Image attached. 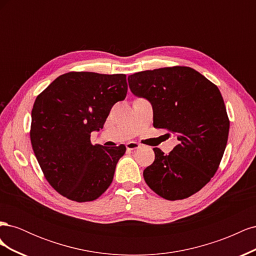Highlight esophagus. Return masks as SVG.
I'll list each match as a JSON object with an SVG mask.
<instances>
[{
  "mask_svg": "<svg viewBox=\"0 0 256 256\" xmlns=\"http://www.w3.org/2000/svg\"><path fill=\"white\" fill-rule=\"evenodd\" d=\"M140 146H141V145L138 144V143H136V142H129V143L126 144V147H127L128 150H138V148H140Z\"/></svg>",
  "mask_w": 256,
  "mask_h": 256,
  "instance_id": "obj_1",
  "label": "esophagus"
}]
</instances>
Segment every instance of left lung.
<instances>
[{
    "label": "left lung",
    "instance_id": "obj_1",
    "mask_svg": "<svg viewBox=\"0 0 256 256\" xmlns=\"http://www.w3.org/2000/svg\"><path fill=\"white\" fill-rule=\"evenodd\" d=\"M131 92L148 100L154 127L180 141L168 154L154 148L143 176L161 198H189L210 180L226 150L230 122L219 88L190 67L175 66L128 76Z\"/></svg>",
    "mask_w": 256,
    "mask_h": 256
}]
</instances>
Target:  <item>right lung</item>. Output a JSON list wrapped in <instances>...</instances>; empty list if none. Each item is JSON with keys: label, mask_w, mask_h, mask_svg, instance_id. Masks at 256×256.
I'll return each instance as SVG.
<instances>
[{"label": "right lung", "mask_w": 256, "mask_h": 256, "mask_svg": "<svg viewBox=\"0 0 256 256\" xmlns=\"http://www.w3.org/2000/svg\"><path fill=\"white\" fill-rule=\"evenodd\" d=\"M126 74L68 72L38 95L32 110L30 142L47 180L60 194L90 202L113 180L125 145H92L112 106L127 95Z\"/></svg>", "instance_id": "obj_1"}]
</instances>
